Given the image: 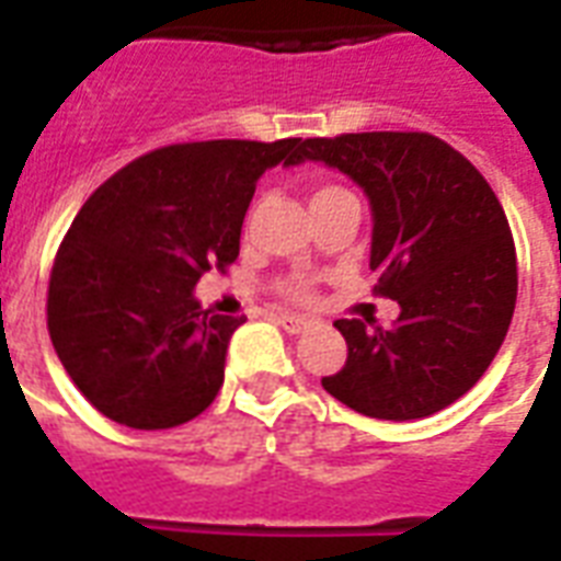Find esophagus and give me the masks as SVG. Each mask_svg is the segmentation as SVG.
<instances>
[{
	"label": "esophagus",
	"instance_id": "34e87169",
	"mask_svg": "<svg viewBox=\"0 0 561 561\" xmlns=\"http://www.w3.org/2000/svg\"><path fill=\"white\" fill-rule=\"evenodd\" d=\"M276 323H279L288 334H302L311 329V320H306V317L299 314H279L276 317Z\"/></svg>",
	"mask_w": 561,
	"mask_h": 561
}]
</instances>
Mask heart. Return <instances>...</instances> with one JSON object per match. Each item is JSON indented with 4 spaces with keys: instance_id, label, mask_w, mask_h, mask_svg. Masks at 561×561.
Segmentation results:
<instances>
[{
    "instance_id": "b5f03b06",
    "label": "heart",
    "mask_w": 561,
    "mask_h": 561,
    "mask_svg": "<svg viewBox=\"0 0 561 561\" xmlns=\"http://www.w3.org/2000/svg\"><path fill=\"white\" fill-rule=\"evenodd\" d=\"M325 192H334V186H323V188H317V192H314V197H317V194H325ZM290 294H297V297H306L308 290H306V285H294V288H290Z\"/></svg>"
}]
</instances>
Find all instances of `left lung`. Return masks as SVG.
Here are the masks:
<instances>
[{"label":"left lung","instance_id":"8db88e82","mask_svg":"<svg viewBox=\"0 0 561 561\" xmlns=\"http://www.w3.org/2000/svg\"><path fill=\"white\" fill-rule=\"evenodd\" d=\"M308 160L364 188L375 290L401 308L390 329L334 323L350 358L323 378L325 392L390 422L448 408L486 373L515 311V244L495 192L460 151L431 134L306 139L290 165Z\"/></svg>","mask_w":561,"mask_h":561}]
</instances>
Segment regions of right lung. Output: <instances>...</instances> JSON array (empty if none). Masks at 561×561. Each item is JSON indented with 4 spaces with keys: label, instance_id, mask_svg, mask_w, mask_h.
<instances>
[{
    "label": "right lung",
    "instance_id": "add662e5",
    "mask_svg": "<svg viewBox=\"0 0 561 561\" xmlns=\"http://www.w3.org/2000/svg\"><path fill=\"white\" fill-rule=\"evenodd\" d=\"M302 139L160 148L92 192L57 250L48 334L75 387L118 425L160 431L201 416L247 317L203 311L194 285L238 259L255 183Z\"/></svg>",
    "mask_w": 561,
    "mask_h": 561
}]
</instances>
